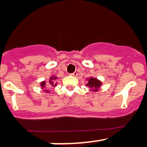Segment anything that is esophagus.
<instances>
[{"mask_svg":"<svg viewBox=\"0 0 147 147\" xmlns=\"http://www.w3.org/2000/svg\"><path fill=\"white\" fill-rule=\"evenodd\" d=\"M70 75H72V76H74V77H76L77 75H78V72H73V73L70 74Z\"/></svg>","mask_w":147,"mask_h":147,"instance_id":"1","label":"esophagus"}]
</instances>
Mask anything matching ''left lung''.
Here are the masks:
<instances>
[{
    "instance_id": "8db88e82",
    "label": "left lung",
    "mask_w": 147,
    "mask_h": 147,
    "mask_svg": "<svg viewBox=\"0 0 147 147\" xmlns=\"http://www.w3.org/2000/svg\"><path fill=\"white\" fill-rule=\"evenodd\" d=\"M87 83L86 85L90 88V91L92 92H97L100 90V87L102 85V82L99 79L93 77H90L86 79Z\"/></svg>"
}]
</instances>
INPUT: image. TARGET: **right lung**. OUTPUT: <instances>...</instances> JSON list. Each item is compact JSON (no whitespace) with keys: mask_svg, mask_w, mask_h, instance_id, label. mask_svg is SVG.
Segmentation results:
<instances>
[{"mask_svg":"<svg viewBox=\"0 0 147 147\" xmlns=\"http://www.w3.org/2000/svg\"><path fill=\"white\" fill-rule=\"evenodd\" d=\"M58 79L56 75H51L50 77V79H49L48 82H46L45 80L42 81L40 83V89L42 90V91L45 92L46 93H50V90H47V84L50 85V87H55L57 85V80Z\"/></svg>","mask_w":147,"mask_h":147,"instance_id":"1","label":"right lung"}]
</instances>
